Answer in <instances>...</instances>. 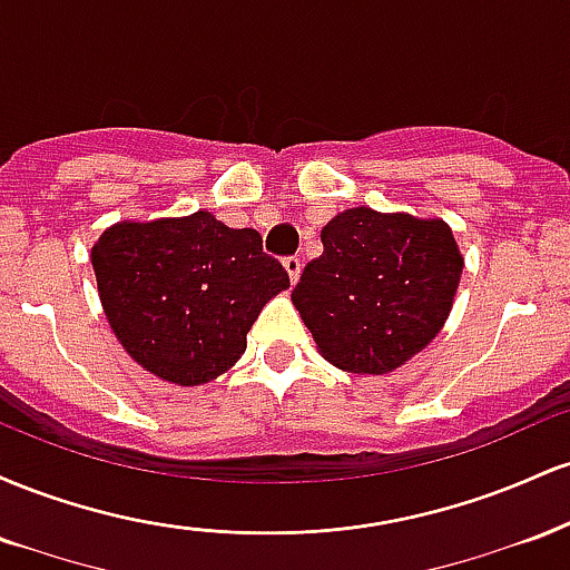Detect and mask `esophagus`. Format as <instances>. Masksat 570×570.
<instances>
[{
	"mask_svg": "<svg viewBox=\"0 0 570 570\" xmlns=\"http://www.w3.org/2000/svg\"><path fill=\"white\" fill-rule=\"evenodd\" d=\"M284 267H286V273H289V281L294 284V281L299 278V271H303V259H299L297 254H294V257H286L284 259Z\"/></svg>",
	"mask_w": 570,
	"mask_h": 570,
	"instance_id": "1",
	"label": "esophagus"
}]
</instances>
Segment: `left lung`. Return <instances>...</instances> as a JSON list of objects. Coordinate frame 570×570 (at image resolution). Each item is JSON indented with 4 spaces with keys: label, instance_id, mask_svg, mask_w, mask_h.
<instances>
[{
    "label": "left lung",
    "instance_id": "1",
    "mask_svg": "<svg viewBox=\"0 0 570 570\" xmlns=\"http://www.w3.org/2000/svg\"><path fill=\"white\" fill-rule=\"evenodd\" d=\"M292 292L326 362L383 375L426 348L448 318L463 257L440 219L348 208Z\"/></svg>",
    "mask_w": 570,
    "mask_h": 570
}]
</instances>
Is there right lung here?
I'll list each match as a JSON object with an SVG mask.
<instances>
[{"label": "right lung", "instance_id": "1", "mask_svg": "<svg viewBox=\"0 0 570 570\" xmlns=\"http://www.w3.org/2000/svg\"><path fill=\"white\" fill-rule=\"evenodd\" d=\"M104 313L122 348L168 383L200 385L238 362L246 335L289 273L263 235L208 212L120 222L90 252Z\"/></svg>", "mask_w": 570, "mask_h": 570}]
</instances>
